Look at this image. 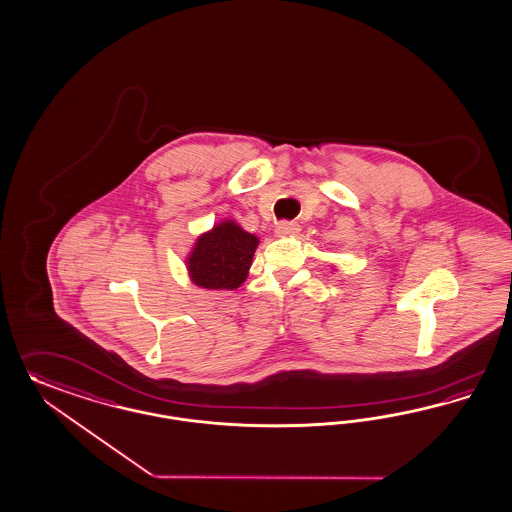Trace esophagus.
I'll return each mask as SVG.
<instances>
[{
    "instance_id": "34e87169",
    "label": "esophagus",
    "mask_w": 512,
    "mask_h": 512,
    "mask_svg": "<svg viewBox=\"0 0 512 512\" xmlns=\"http://www.w3.org/2000/svg\"><path fill=\"white\" fill-rule=\"evenodd\" d=\"M299 230L300 227L297 223H293V221H282V223L276 227V234H278V236H293V234H297Z\"/></svg>"
}]
</instances>
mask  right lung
<instances>
[{
	"label": "right lung",
	"mask_w": 512,
	"mask_h": 512,
	"mask_svg": "<svg viewBox=\"0 0 512 512\" xmlns=\"http://www.w3.org/2000/svg\"><path fill=\"white\" fill-rule=\"evenodd\" d=\"M259 238L249 234L234 221H223L210 232L198 236L187 270L194 285L204 289H236L246 282Z\"/></svg>",
	"instance_id": "obj_1"
}]
</instances>
